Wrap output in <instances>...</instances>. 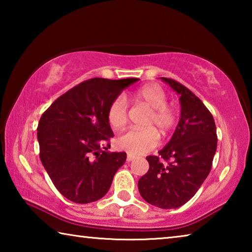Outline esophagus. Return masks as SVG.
Returning <instances> with one entry per match:
<instances>
[{
  "label": "esophagus",
  "mask_w": 252,
  "mask_h": 252,
  "mask_svg": "<svg viewBox=\"0 0 252 252\" xmlns=\"http://www.w3.org/2000/svg\"><path fill=\"white\" fill-rule=\"evenodd\" d=\"M134 159V157L133 156H130V155H127V157H126V161L127 162H131L132 160Z\"/></svg>",
  "instance_id": "34e87169"
}]
</instances>
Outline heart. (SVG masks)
Here are the masks:
<instances>
[{
    "label": "heart",
    "instance_id": "1",
    "mask_svg": "<svg viewBox=\"0 0 252 252\" xmlns=\"http://www.w3.org/2000/svg\"><path fill=\"white\" fill-rule=\"evenodd\" d=\"M134 101L150 110L144 130H129L118 139V146L132 156H141L155 149L159 141L157 127L161 134H168L177 123V111L167 103V93L158 84H149L139 89ZM108 120L111 126L120 130L127 121V103L123 96L112 101L108 110Z\"/></svg>",
    "mask_w": 252,
    "mask_h": 252
}]
</instances>
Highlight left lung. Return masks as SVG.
<instances>
[{
    "instance_id": "1",
    "label": "left lung",
    "mask_w": 252,
    "mask_h": 252,
    "mask_svg": "<svg viewBox=\"0 0 252 252\" xmlns=\"http://www.w3.org/2000/svg\"><path fill=\"white\" fill-rule=\"evenodd\" d=\"M161 80L180 96V120L159 156L147 157L149 170L138 188L148 203L176 209L189 201L207 179L218 139L215 120L202 101L177 81Z\"/></svg>"
}]
</instances>
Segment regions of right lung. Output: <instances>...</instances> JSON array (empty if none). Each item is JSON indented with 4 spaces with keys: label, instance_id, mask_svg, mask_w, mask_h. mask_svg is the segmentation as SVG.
I'll return each mask as SVG.
<instances>
[{
    "label": "right lung",
    "instance_id": "add662e5",
    "mask_svg": "<svg viewBox=\"0 0 252 252\" xmlns=\"http://www.w3.org/2000/svg\"><path fill=\"white\" fill-rule=\"evenodd\" d=\"M139 79H90L58 97L37 126L40 159L60 193L75 203L104 197L126 152H109L108 110Z\"/></svg>",
    "mask_w": 252,
    "mask_h": 252
}]
</instances>
